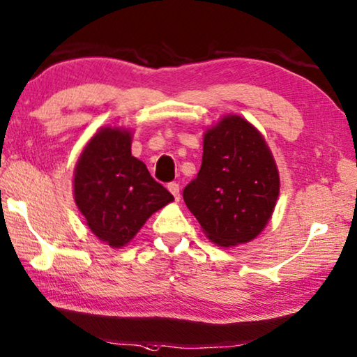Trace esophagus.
<instances>
[{
  "label": "esophagus",
  "instance_id": "obj_1",
  "mask_svg": "<svg viewBox=\"0 0 357 357\" xmlns=\"http://www.w3.org/2000/svg\"><path fill=\"white\" fill-rule=\"evenodd\" d=\"M167 188H168L169 192H172V195L174 197V200H179V184L178 183H169Z\"/></svg>",
  "mask_w": 357,
  "mask_h": 357
}]
</instances>
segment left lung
<instances>
[{
	"instance_id": "8db88e82",
	"label": "left lung",
	"mask_w": 357,
	"mask_h": 357,
	"mask_svg": "<svg viewBox=\"0 0 357 357\" xmlns=\"http://www.w3.org/2000/svg\"><path fill=\"white\" fill-rule=\"evenodd\" d=\"M278 195L275 158L252 123L229 114L206 130L200 172L183 197L209 240L224 248L254 240Z\"/></svg>"
}]
</instances>
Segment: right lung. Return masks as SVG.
<instances>
[{
  "label": "right lung",
  "mask_w": 357,
  "mask_h": 357,
  "mask_svg": "<svg viewBox=\"0 0 357 357\" xmlns=\"http://www.w3.org/2000/svg\"><path fill=\"white\" fill-rule=\"evenodd\" d=\"M75 202L89 229L111 248L132 241L146 220L173 195L132 155V132L103 127L75 168Z\"/></svg>",
  "instance_id": "1"
}]
</instances>
